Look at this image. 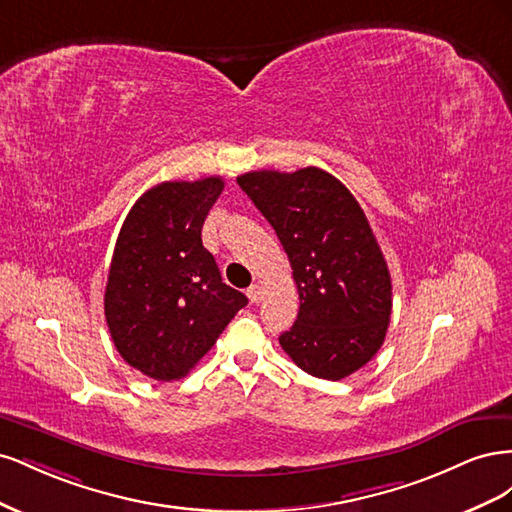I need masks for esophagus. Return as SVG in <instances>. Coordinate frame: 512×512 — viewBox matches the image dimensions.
I'll return each instance as SVG.
<instances>
[{"label": "esophagus", "mask_w": 512, "mask_h": 512, "mask_svg": "<svg viewBox=\"0 0 512 512\" xmlns=\"http://www.w3.org/2000/svg\"><path fill=\"white\" fill-rule=\"evenodd\" d=\"M247 299H250L252 303H260V299H262V286L254 284V286L247 288Z\"/></svg>", "instance_id": "34e87169"}]
</instances>
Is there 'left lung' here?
<instances>
[{
	"label": "left lung",
	"mask_w": 512,
	"mask_h": 512,
	"mask_svg": "<svg viewBox=\"0 0 512 512\" xmlns=\"http://www.w3.org/2000/svg\"><path fill=\"white\" fill-rule=\"evenodd\" d=\"M288 254L299 316L280 344L307 374L342 380L371 361L389 329L391 273L361 205L327 170L237 177Z\"/></svg>",
	"instance_id": "left-lung-1"
}]
</instances>
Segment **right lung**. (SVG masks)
<instances>
[{
    "mask_svg": "<svg viewBox=\"0 0 512 512\" xmlns=\"http://www.w3.org/2000/svg\"><path fill=\"white\" fill-rule=\"evenodd\" d=\"M222 190V177L158 183L119 230L104 316L123 361L153 380L183 378L247 305L200 239Z\"/></svg>",
    "mask_w": 512,
    "mask_h": 512,
    "instance_id": "right-lung-1",
    "label": "right lung"
}]
</instances>
